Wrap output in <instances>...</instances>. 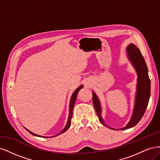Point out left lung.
<instances>
[{
	"label": "left lung",
	"mask_w": 160,
	"mask_h": 160,
	"mask_svg": "<svg viewBox=\"0 0 160 160\" xmlns=\"http://www.w3.org/2000/svg\"><path fill=\"white\" fill-rule=\"evenodd\" d=\"M127 52L129 59L132 62L138 72V90L132 119L126 126L120 129L122 130L128 129L135 126L141 120L148 107L151 89L148 67L141 51L135 45L130 44L127 47ZM93 103L99 122L105 125L101 115V108L99 101L94 92H93Z\"/></svg>",
	"instance_id": "left-lung-1"
}]
</instances>
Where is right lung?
Wrapping results in <instances>:
<instances>
[{"label": "right lung", "mask_w": 160, "mask_h": 160, "mask_svg": "<svg viewBox=\"0 0 160 160\" xmlns=\"http://www.w3.org/2000/svg\"><path fill=\"white\" fill-rule=\"evenodd\" d=\"M82 88H83V85H81L79 86L78 88H77L75 91L73 93V94L72 95V97L71 98V101H70V106H69V119H68V121H67V123L66 125L65 128L63 129V130L61 131V132L57 134L56 135H55V136L53 137H55L57 136V135H59L62 133H64L65 132H66V131L69 129V128L70 127L71 125V118H72V110H73V108H74V105H75V101H76V99H77V94H78V92L79 91V90L81 89H82ZM28 132H29L30 133H31L32 135H35V136H38V137H42V138H47V137H44V136H40V135H36L35 133H32L31 132H30L29 130H28L27 129H26ZM51 138V137H50Z\"/></svg>", "instance_id": "add662e5"}]
</instances>
